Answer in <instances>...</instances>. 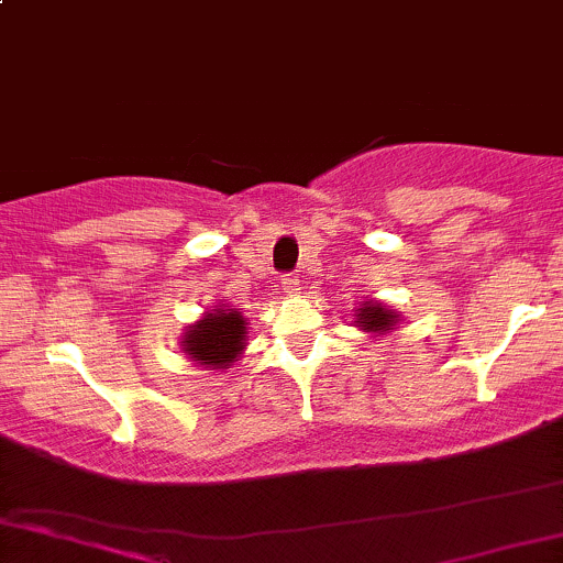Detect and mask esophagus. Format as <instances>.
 <instances>
[{
  "mask_svg": "<svg viewBox=\"0 0 563 563\" xmlns=\"http://www.w3.org/2000/svg\"><path fill=\"white\" fill-rule=\"evenodd\" d=\"M282 287L287 295H300V279L297 276H284Z\"/></svg>",
  "mask_w": 563,
  "mask_h": 563,
  "instance_id": "esophagus-1",
  "label": "esophagus"
}]
</instances>
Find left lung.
<instances>
[{"instance_id": "8db88e82", "label": "left lung", "mask_w": 563, "mask_h": 563, "mask_svg": "<svg viewBox=\"0 0 563 563\" xmlns=\"http://www.w3.org/2000/svg\"><path fill=\"white\" fill-rule=\"evenodd\" d=\"M399 321H401V316L397 313V310H391L386 302H380V300H365V302H360L355 310V325L371 336L391 334L394 329H399Z\"/></svg>"}]
</instances>
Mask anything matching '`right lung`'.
I'll return each instance as SVG.
<instances>
[{
  "instance_id": "add662e5",
  "label": "right lung",
  "mask_w": 563,
  "mask_h": 563,
  "mask_svg": "<svg viewBox=\"0 0 563 563\" xmlns=\"http://www.w3.org/2000/svg\"><path fill=\"white\" fill-rule=\"evenodd\" d=\"M179 346L192 365L224 373L247 350V318L240 308L217 305L213 310H206L196 323L185 325Z\"/></svg>"
}]
</instances>
